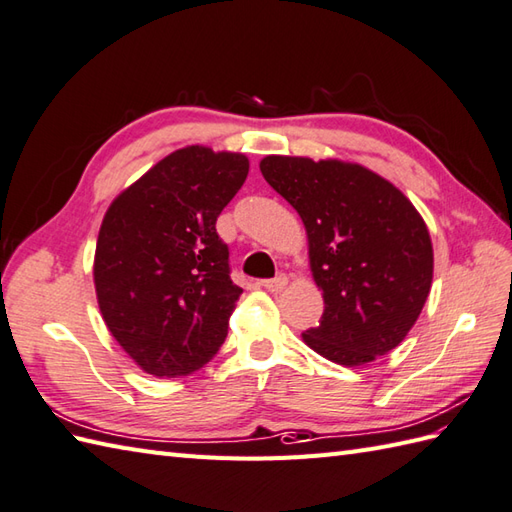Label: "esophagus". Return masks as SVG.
Returning a JSON list of instances; mask_svg holds the SVG:
<instances>
[{"label": "esophagus", "mask_w": 512, "mask_h": 512, "mask_svg": "<svg viewBox=\"0 0 512 512\" xmlns=\"http://www.w3.org/2000/svg\"><path fill=\"white\" fill-rule=\"evenodd\" d=\"M261 285H264V288H266L268 292L279 294V292L285 290V285H288V277H285V275H277L275 279H268V281H264Z\"/></svg>", "instance_id": "esophagus-1"}]
</instances>
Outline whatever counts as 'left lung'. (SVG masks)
Returning a JSON list of instances; mask_svg holds the SVG:
<instances>
[{"instance_id": "obj_1", "label": "left lung", "mask_w": 512, "mask_h": 512, "mask_svg": "<svg viewBox=\"0 0 512 512\" xmlns=\"http://www.w3.org/2000/svg\"><path fill=\"white\" fill-rule=\"evenodd\" d=\"M259 170L299 213L310 242L325 312L303 331L307 347L342 366L395 349L432 288L434 253L421 213L358 163L270 154Z\"/></svg>"}]
</instances>
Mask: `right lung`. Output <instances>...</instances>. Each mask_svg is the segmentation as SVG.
Returning a JSON list of instances; mask_svg holds the SVG:
<instances>
[{
  "label": "right lung",
  "instance_id": "1",
  "mask_svg": "<svg viewBox=\"0 0 512 512\" xmlns=\"http://www.w3.org/2000/svg\"><path fill=\"white\" fill-rule=\"evenodd\" d=\"M248 159L176 150L117 196L102 220L93 281L106 327L154 377H183L222 347L242 288L216 220Z\"/></svg>",
  "mask_w": 512,
  "mask_h": 512
}]
</instances>
